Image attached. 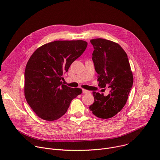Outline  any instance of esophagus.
<instances>
[{
    "mask_svg": "<svg viewBox=\"0 0 160 160\" xmlns=\"http://www.w3.org/2000/svg\"><path fill=\"white\" fill-rule=\"evenodd\" d=\"M82 92H83V94H86V93L89 92V91H88V90H85V89H83V90H82Z\"/></svg>",
    "mask_w": 160,
    "mask_h": 160,
    "instance_id": "1",
    "label": "esophagus"
}]
</instances>
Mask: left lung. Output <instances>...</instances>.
<instances>
[{
    "mask_svg": "<svg viewBox=\"0 0 160 160\" xmlns=\"http://www.w3.org/2000/svg\"><path fill=\"white\" fill-rule=\"evenodd\" d=\"M93 45L92 60L99 75L98 86L111 88L109 94L93 92L94 102L89 107L95 116L102 119L110 118L120 112L125 105L133 78L127 55L120 45L104 38L90 40Z\"/></svg>",
    "mask_w": 160,
    "mask_h": 160,
    "instance_id": "1",
    "label": "left lung"
}]
</instances>
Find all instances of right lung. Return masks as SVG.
<instances>
[{
	"label": "right lung",
	"mask_w": 160,
	"mask_h": 160,
	"mask_svg": "<svg viewBox=\"0 0 160 160\" xmlns=\"http://www.w3.org/2000/svg\"><path fill=\"white\" fill-rule=\"evenodd\" d=\"M83 40H56L43 45L30 58L25 68L26 100L40 118L59 119L82 90L63 84L62 75L85 51Z\"/></svg>",
	"instance_id": "right-lung-1"
}]
</instances>
